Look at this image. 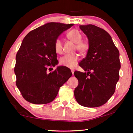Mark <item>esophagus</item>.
<instances>
[{
  "mask_svg": "<svg viewBox=\"0 0 133 133\" xmlns=\"http://www.w3.org/2000/svg\"><path fill=\"white\" fill-rule=\"evenodd\" d=\"M71 71L72 75H74V72H75V70H74V69H71Z\"/></svg>",
  "mask_w": 133,
  "mask_h": 133,
  "instance_id": "34e87169",
  "label": "esophagus"
}]
</instances>
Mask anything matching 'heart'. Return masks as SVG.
<instances>
[{
  "mask_svg": "<svg viewBox=\"0 0 133 133\" xmlns=\"http://www.w3.org/2000/svg\"><path fill=\"white\" fill-rule=\"evenodd\" d=\"M67 37L76 43V49L81 53H85L88 50L89 43L85 40H82V36L76 29L69 31L66 35ZM55 49L57 53H62L63 50L62 41L60 38H57L55 42ZM79 56L77 54H67L63 56L60 59V64L63 66L73 69L77 65L79 61Z\"/></svg>",
  "mask_w": 133,
  "mask_h": 133,
  "instance_id": "1",
  "label": "heart"
}]
</instances>
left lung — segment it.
<instances>
[{
    "label": "left lung",
    "instance_id": "obj_1",
    "mask_svg": "<svg viewBox=\"0 0 133 133\" xmlns=\"http://www.w3.org/2000/svg\"><path fill=\"white\" fill-rule=\"evenodd\" d=\"M80 28L89 39L87 56L79 64L87 73L76 71L74 73L78 81L75 97L83 106L100 107L115 92L120 77V54L110 35L104 29L93 24L81 25Z\"/></svg>",
    "mask_w": 133,
    "mask_h": 133
}]
</instances>
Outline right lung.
Segmentation results:
<instances>
[{"label":"right lung","instance_id":"obj_1","mask_svg":"<svg viewBox=\"0 0 133 133\" xmlns=\"http://www.w3.org/2000/svg\"><path fill=\"white\" fill-rule=\"evenodd\" d=\"M73 25L51 22L30 31L24 37L16 56L15 73L16 84L26 101L35 104L51 102L60 87L71 76L66 67H58L50 73L47 70L57 64L55 40Z\"/></svg>","mask_w":133,"mask_h":133}]
</instances>
